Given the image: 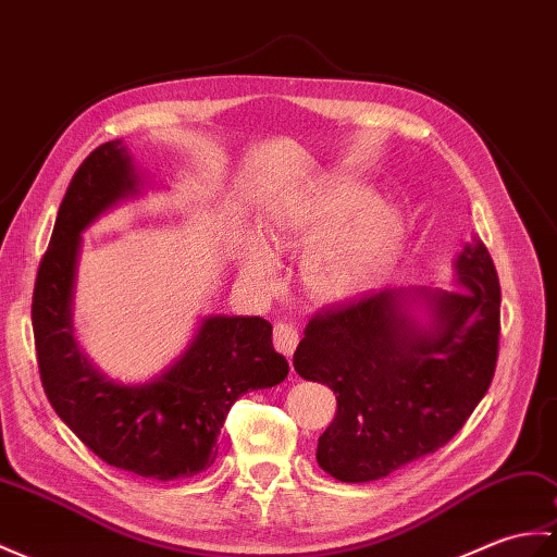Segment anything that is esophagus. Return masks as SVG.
<instances>
[{
  "instance_id": "1",
  "label": "esophagus",
  "mask_w": 557,
  "mask_h": 557,
  "mask_svg": "<svg viewBox=\"0 0 557 557\" xmlns=\"http://www.w3.org/2000/svg\"><path fill=\"white\" fill-rule=\"evenodd\" d=\"M273 342L282 356L292 358L296 351V344H299V330H296L294 322L280 320L273 330Z\"/></svg>"
}]
</instances>
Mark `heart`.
<instances>
[{
	"instance_id": "1",
	"label": "heart",
	"mask_w": 557,
	"mask_h": 557,
	"mask_svg": "<svg viewBox=\"0 0 557 557\" xmlns=\"http://www.w3.org/2000/svg\"><path fill=\"white\" fill-rule=\"evenodd\" d=\"M400 220L351 180H334L284 211L270 242L275 249L308 251L306 280L320 299L346 301L366 294L389 273L400 249ZM247 268L270 275V258L253 249Z\"/></svg>"
}]
</instances>
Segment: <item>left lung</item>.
<instances>
[{
    "mask_svg": "<svg viewBox=\"0 0 557 557\" xmlns=\"http://www.w3.org/2000/svg\"><path fill=\"white\" fill-rule=\"evenodd\" d=\"M462 289L426 294L430 330L384 289L322 306L294 351L304 380L327 384L337 416L318 438V465L339 482H372L434 454L468 422L498 360L500 284L482 242L458 256Z\"/></svg>",
    "mask_w": 557,
    "mask_h": 557,
    "instance_id": "left-lung-1",
    "label": "left lung"
}]
</instances>
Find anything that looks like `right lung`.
<instances>
[{
  "mask_svg": "<svg viewBox=\"0 0 557 557\" xmlns=\"http://www.w3.org/2000/svg\"><path fill=\"white\" fill-rule=\"evenodd\" d=\"M135 189L121 139L77 168L37 268L33 334L45 394L73 434L111 468L171 482L211 468L232 404L280 384L289 363L270 339L273 325L258 315L206 318L185 356L141 386L113 384L87 363L71 327L81 232Z\"/></svg>",
  "mask_w": 557,
  "mask_h": 557,
  "instance_id": "obj_1",
  "label": "right lung"
}]
</instances>
